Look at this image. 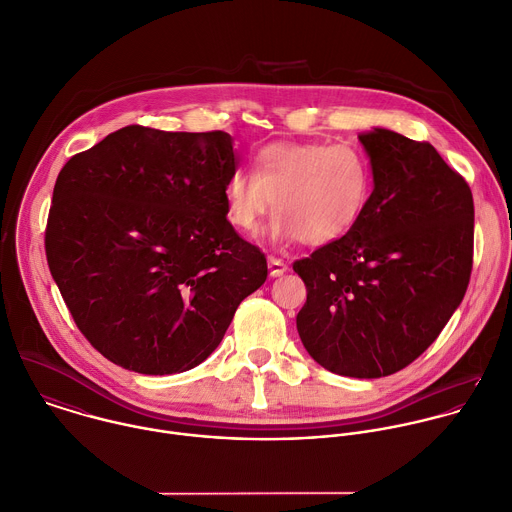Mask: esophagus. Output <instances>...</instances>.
Here are the masks:
<instances>
[{"label":"esophagus","mask_w":512,"mask_h":512,"mask_svg":"<svg viewBox=\"0 0 512 512\" xmlns=\"http://www.w3.org/2000/svg\"><path fill=\"white\" fill-rule=\"evenodd\" d=\"M267 265H269V275L271 277H281L287 271V265L281 259H277V257H269Z\"/></svg>","instance_id":"34e87169"}]
</instances>
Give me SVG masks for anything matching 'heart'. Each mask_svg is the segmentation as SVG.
Instances as JSON below:
<instances>
[{"mask_svg":"<svg viewBox=\"0 0 512 512\" xmlns=\"http://www.w3.org/2000/svg\"><path fill=\"white\" fill-rule=\"evenodd\" d=\"M371 181V161L355 143H269L255 153L253 173L237 169L229 175L225 213L237 231L255 235L275 203V239L323 247L357 225Z\"/></svg>","mask_w":512,"mask_h":512,"instance_id":"heart-1","label":"heart"}]
</instances>
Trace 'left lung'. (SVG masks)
Masks as SVG:
<instances>
[{
	"mask_svg": "<svg viewBox=\"0 0 512 512\" xmlns=\"http://www.w3.org/2000/svg\"><path fill=\"white\" fill-rule=\"evenodd\" d=\"M359 141L373 193L343 239L293 263L307 285L297 331L327 371L379 379L423 355L461 305L475 205L467 181L431 143L385 127Z\"/></svg>",
	"mask_w": 512,
	"mask_h": 512,
	"instance_id": "8db88e82",
	"label": "left lung"
}]
</instances>
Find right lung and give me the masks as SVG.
Instances as JSON below:
<instances>
[{
  "label": "right lung",
  "mask_w": 512,
  "mask_h": 512,
  "mask_svg": "<svg viewBox=\"0 0 512 512\" xmlns=\"http://www.w3.org/2000/svg\"><path fill=\"white\" fill-rule=\"evenodd\" d=\"M237 171L225 131L127 125L57 175L45 229L53 281L85 339L111 363L173 375L203 363L265 255L227 221Z\"/></svg>",
  "instance_id": "1"
}]
</instances>
